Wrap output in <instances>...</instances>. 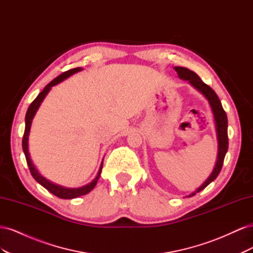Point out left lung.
Listing matches in <instances>:
<instances>
[{
  "instance_id": "8db88e82",
  "label": "left lung",
  "mask_w": 253,
  "mask_h": 253,
  "mask_svg": "<svg viewBox=\"0 0 253 253\" xmlns=\"http://www.w3.org/2000/svg\"><path fill=\"white\" fill-rule=\"evenodd\" d=\"M174 70L177 72L178 77L182 80H187L189 83L195 87L198 91L207 98V100L209 101V104L212 109V113L214 115V121H215V127H216V134H217V142H218V153H217V160L215 167L210 174V176L207 178L203 185L197 188L193 193H191L188 195V197H191L195 195L197 192H201L202 190H204L207 186L211 183L214 179H215L220 170L221 167H223L224 164V159L225 155L228 151V119H227V115L226 112L224 111L223 106H221L220 100L218 99L217 95L209 85H207L206 83L203 82V80L198 77V76L192 72L188 70L186 67H181V66H175Z\"/></svg>"
}]
</instances>
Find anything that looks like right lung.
<instances>
[{"instance_id":"add662e5","label":"right lung","mask_w":253,"mask_h":253,"mask_svg":"<svg viewBox=\"0 0 253 253\" xmlns=\"http://www.w3.org/2000/svg\"><path fill=\"white\" fill-rule=\"evenodd\" d=\"M80 71H82L81 67H76V68H73V70H70V71H67L63 74H61L60 76H58L57 78H55L51 82H49L47 85L44 87V89L41 91V93L37 96L35 100L32 103H30L29 108L27 110V113H26V116H25V131H24V135H23V140H22L23 152H24V154H25L29 171H30V173H32L33 177L37 180V182H39L41 186H43L45 189L48 190L50 193H52L53 195H56L60 198H63V200H72V198H76V197H79V196H82V195H85V194L89 193L90 191L95 188L99 177H100V174H101V171H102V166H103V160L101 163L100 169H99V171H98L97 176L93 180H91V182L87 183V185L80 187V188H65V187H62V186H59V185H56V183L49 181L48 179H46L45 177H43V176L39 173V171L36 169V167L33 164L32 159H30V155H29V152H28V136H29L30 126H32V122H33L35 115H36L38 109H39V106L41 105L42 101L44 100L45 96L48 94V91L50 90V88L52 86L57 85L58 83L62 82L66 78L71 77L72 75L78 73Z\"/></svg>"}]
</instances>
